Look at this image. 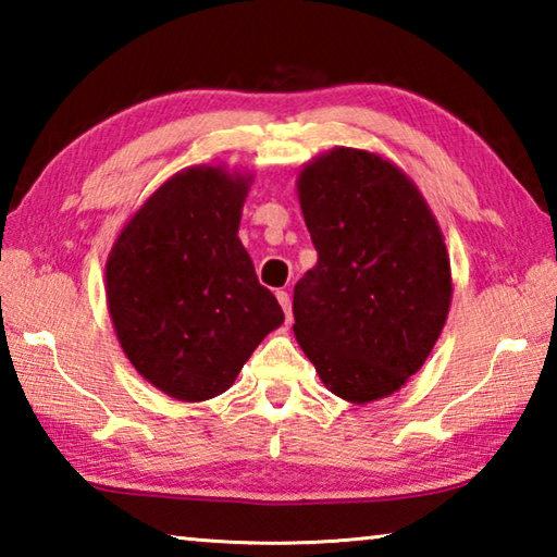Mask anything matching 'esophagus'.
I'll list each match as a JSON object with an SVG mask.
<instances>
[{
    "mask_svg": "<svg viewBox=\"0 0 557 557\" xmlns=\"http://www.w3.org/2000/svg\"><path fill=\"white\" fill-rule=\"evenodd\" d=\"M277 301H280V307L285 309V319H287V322H292V299H289V295H287L285 289L277 292Z\"/></svg>",
    "mask_w": 557,
    "mask_h": 557,
    "instance_id": "esophagus-1",
    "label": "esophagus"
}]
</instances>
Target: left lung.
Segmentation results:
<instances>
[{
  "instance_id": "left-lung-1",
  "label": "left lung",
  "mask_w": 557,
  "mask_h": 557,
  "mask_svg": "<svg viewBox=\"0 0 557 557\" xmlns=\"http://www.w3.org/2000/svg\"><path fill=\"white\" fill-rule=\"evenodd\" d=\"M297 196L319 252L295 285L297 344L338 398H388L422 369L447 322L445 235L412 178L366 149L312 159Z\"/></svg>"
}]
</instances>
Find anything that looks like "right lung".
I'll return each mask as SVG.
<instances>
[{"label": "right lung", "instance_id": "add662e5", "mask_svg": "<svg viewBox=\"0 0 557 557\" xmlns=\"http://www.w3.org/2000/svg\"><path fill=\"white\" fill-rule=\"evenodd\" d=\"M252 174L188 166L129 215L106 262L108 312L147 383L184 403L225 393L282 307L238 238Z\"/></svg>", "mask_w": 557, "mask_h": 557}]
</instances>
